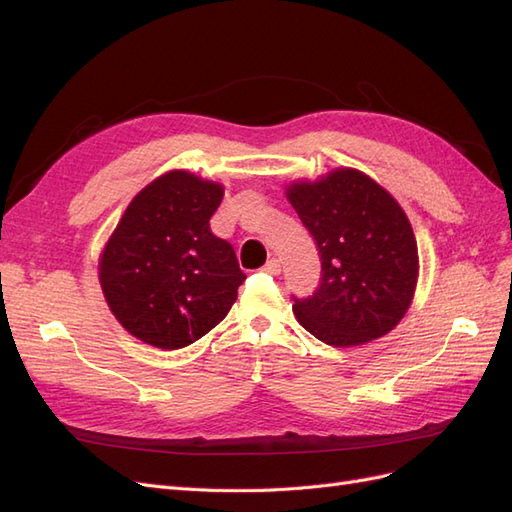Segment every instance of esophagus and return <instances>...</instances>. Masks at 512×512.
Returning <instances> with one entry per match:
<instances>
[{"label": "esophagus", "mask_w": 512, "mask_h": 512, "mask_svg": "<svg viewBox=\"0 0 512 512\" xmlns=\"http://www.w3.org/2000/svg\"><path fill=\"white\" fill-rule=\"evenodd\" d=\"M265 271H267V273H271V275H277V273H280V271H282L280 260H277V258H271V260L267 262V265H265Z\"/></svg>", "instance_id": "esophagus-1"}]
</instances>
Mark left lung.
<instances>
[{
    "label": "left lung",
    "instance_id": "8db88e82",
    "mask_svg": "<svg viewBox=\"0 0 512 512\" xmlns=\"http://www.w3.org/2000/svg\"><path fill=\"white\" fill-rule=\"evenodd\" d=\"M322 260L314 297L294 299L299 324L335 348L363 346L406 316L418 282V247L406 211L356 168L286 185Z\"/></svg>",
    "mask_w": 512,
    "mask_h": 512
}]
</instances>
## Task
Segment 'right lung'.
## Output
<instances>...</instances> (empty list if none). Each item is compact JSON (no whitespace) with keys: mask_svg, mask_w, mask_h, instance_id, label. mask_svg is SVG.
Returning a JSON list of instances; mask_svg holds the SVG:
<instances>
[{"mask_svg":"<svg viewBox=\"0 0 512 512\" xmlns=\"http://www.w3.org/2000/svg\"><path fill=\"white\" fill-rule=\"evenodd\" d=\"M220 181L175 168L123 211L98 258L104 301L141 342L179 350L226 318L245 280L232 245L209 228Z\"/></svg>","mask_w":512,"mask_h":512,"instance_id":"1","label":"right lung"}]
</instances>
